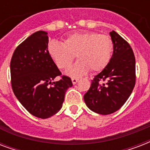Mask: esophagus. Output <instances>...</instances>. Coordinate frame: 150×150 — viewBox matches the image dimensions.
Returning a JSON list of instances; mask_svg holds the SVG:
<instances>
[{
	"label": "esophagus",
	"instance_id": "obj_1",
	"mask_svg": "<svg viewBox=\"0 0 150 150\" xmlns=\"http://www.w3.org/2000/svg\"><path fill=\"white\" fill-rule=\"evenodd\" d=\"M79 80V78H72V79H71V81H72L73 84L77 83Z\"/></svg>",
	"mask_w": 150,
	"mask_h": 150
}]
</instances>
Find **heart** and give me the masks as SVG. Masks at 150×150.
Masks as SVG:
<instances>
[{"instance_id": "b5f03b06", "label": "heart", "mask_w": 150, "mask_h": 150, "mask_svg": "<svg viewBox=\"0 0 150 150\" xmlns=\"http://www.w3.org/2000/svg\"><path fill=\"white\" fill-rule=\"evenodd\" d=\"M113 50L110 36L95 32L75 33L66 36L62 43L50 40L47 44L48 54L60 69H67L77 56L79 61L67 71L71 76H80L89 70L103 71L110 63Z\"/></svg>"}]
</instances>
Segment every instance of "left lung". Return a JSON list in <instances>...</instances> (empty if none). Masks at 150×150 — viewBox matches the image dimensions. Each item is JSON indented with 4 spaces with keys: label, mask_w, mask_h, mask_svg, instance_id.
I'll list each match as a JSON object with an SVG mask.
<instances>
[{
    "label": "left lung",
    "mask_w": 150,
    "mask_h": 150,
    "mask_svg": "<svg viewBox=\"0 0 150 150\" xmlns=\"http://www.w3.org/2000/svg\"><path fill=\"white\" fill-rule=\"evenodd\" d=\"M110 35L114 52L108 65L92 80L84 95L86 104L97 114H110L127 101L135 85V58L127 41L115 31Z\"/></svg>",
    "instance_id": "1"
}]
</instances>
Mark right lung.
<instances>
[{"instance_id": "right-lung-1", "label": "right lung", "mask_w": 150, "mask_h": 150, "mask_svg": "<svg viewBox=\"0 0 150 150\" xmlns=\"http://www.w3.org/2000/svg\"><path fill=\"white\" fill-rule=\"evenodd\" d=\"M47 33L38 31L18 46L11 60L12 90L33 116L48 118L62 107L71 78L61 72L47 53ZM57 76L62 79L54 82Z\"/></svg>"}]
</instances>
